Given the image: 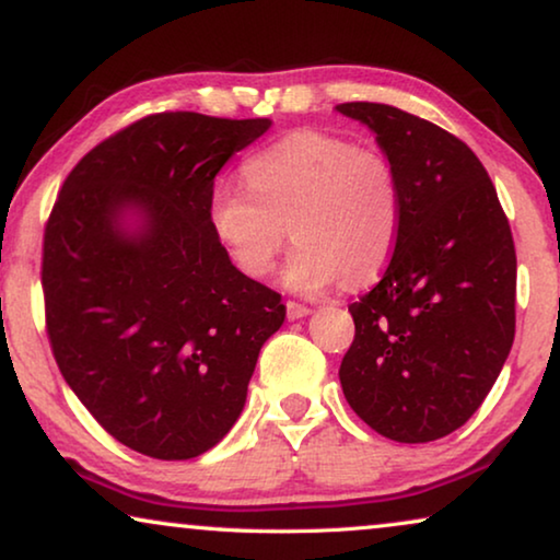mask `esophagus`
<instances>
[{"mask_svg": "<svg viewBox=\"0 0 560 560\" xmlns=\"http://www.w3.org/2000/svg\"><path fill=\"white\" fill-rule=\"evenodd\" d=\"M285 311H288V318L290 320H298V318H305V315H311L313 307H307L303 303H295V300H288Z\"/></svg>", "mask_w": 560, "mask_h": 560, "instance_id": "34e87169", "label": "esophagus"}]
</instances>
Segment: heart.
<instances>
[{"label": "heart", "instance_id": "1", "mask_svg": "<svg viewBox=\"0 0 560 560\" xmlns=\"http://www.w3.org/2000/svg\"><path fill=\"white\" fill-rule=\"evenodd\" d=\"M247 189L217 184L209 226L240 272L265 278L290 237L293 290L334 282L361 288L392 260L401 226V184L386 153L343 136L300 128L247 159Z\"/></svg>", "mask_w": 560, "mask_h": 560}]
</instances>
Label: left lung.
<instances>
[{
  "label": "left lung",
  "mask_w": 560,
  "mask_h": 560,
  "mask_svg": "<svg viewBox=\"0 0 560 560\" xmlns=\"http://www.w3.org/2000/svg\"><path fill=\"white\" fill-rule=\"evenodd\" d=\"M396 168L401 226L384 278L348 305L346 401L394 442H434L480 409L515 338V245L472 149L384 103H340Z\"/></svg>",
  "instance_id": "8db88e82"
}]
</instances>
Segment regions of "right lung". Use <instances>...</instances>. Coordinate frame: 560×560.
I'll use <instances>...</instances> for the list:
<instances>
[{"mask_svg": "<svg viewBox=\"0 0 560 560\" xmlns=\"http://www.w3.org/2000/svg\"><path fill=\"white\" fill-rule=\"evenodd\" d=\"M267 118L151 113L78 161L43 240L45 330L68 386L120 444L153 459L212 450L245 407L280 293L230 262L209 226L220 168ZM139 206L147 230L117 220Z\"/></svg>", "mask_w": 560, "mask_h": 560, "instance_id": "add662e5", "label": "right lung"}]
</instances>
